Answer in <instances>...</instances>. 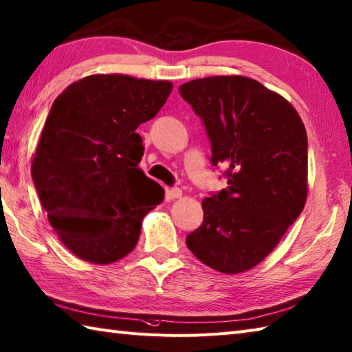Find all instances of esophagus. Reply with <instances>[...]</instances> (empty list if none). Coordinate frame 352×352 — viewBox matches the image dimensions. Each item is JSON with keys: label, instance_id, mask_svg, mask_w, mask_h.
<instances>
[{"label": "esophagus", "instance_id": "esophagus-1", "mask_svg": "<svg viewBox=\"0 0 352 352\" xmlns=\"http://www.w3.org/2000/svg\"><path fill=\"white\" fill-rule=\"evenodd\" d=\"M183 195V190L180 189V188H172L170 190H169V197L172 198V199H175V198H180Z\"/></svg>", "mask_w": 352, "mask_h": 352}]
</instances>
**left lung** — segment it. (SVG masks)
Masks as SVG:
<instances>
[{
  "label": "left lung",
  "mask_w": 352,
  "mask_h": 352,
  "mask_svg": "<svg viewBox=\"0 0 352 352\" xmlns=\"http://www.w3.org/2000/svg\"><path fill=\"white\" fill-rule=\"evenodd\" d=\"M201 117L212 164L227 189L203 199L204 219L186 238L203 264L224 274L264 261L300 215L308 192L307 131L280 94L245 76H212L180 85Z\"/></svg>",
  "instance_id": "1"
}]
</instances>
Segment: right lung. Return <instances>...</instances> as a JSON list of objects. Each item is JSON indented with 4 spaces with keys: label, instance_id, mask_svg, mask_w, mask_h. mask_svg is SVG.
<instances>
[{
    "label": "right lung",
    "instance_id": "1",
    "mask_svg": "<svg viewBox=\"0 0 352 352\" xmlns=\"http://www.w3.org/2000/svg\"><path fill=\"white\" fill-rule=\"evenodd\" d=\"M169 80L91 74L53 102L32 162V178L54 232L87 263L125 258L142 219L164 190L139 169L143 122L160 111Z\"/></svg>",
    "mask_w": 352,
    "mask_h": 352
}]
</instances>
